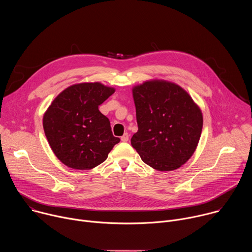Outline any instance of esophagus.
Returning a JSON list of instances; mask_svg holds the SVG:
<instances>
[{"label":"esophagus","mask_w":252,"mask_h":252,"mask_svg":"<svg viewBox=\"0 0 252 252\" xmlns=\"http://www.w3.org/2000/svg\"><path fill=\"white\" fill-rule=\"evenodd\" d=\"M128 133L127 132H126L122 137H121V139H122V141H124V142H126L127 140H128Z\"/></svg>","instance_id":"obj_1"}]
</instances>
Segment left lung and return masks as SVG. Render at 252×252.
Here are the masks:
<instances>
[{
	"label": "left lung",
	"mask_w": 252,
	"mask_h": 252,
	"mask_svg": "<svg viewBox=\"0 0 252 252\" xmlns=\"http://www.w3.org/2000/svg\"><path fill=\"white\" fill-rule=\"evenodd\" d=\"M132 95L138 126L132 148L157 170L181 167L200 138L203 119L197 104L183 88L158 80L134 87Z\"/></svg>",
	"instance_id": "left-lung-1"
}]
</instances>
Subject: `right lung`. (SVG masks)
<instances>
[{"label": "right lung", "mask_w": 252, "mask_h": 252, "mask_svg": "<svg viewBox=\"0 0 252 252\" xmlns=\"http://www.w3.org/2000/svg\"><path fill=\"white\" fill-rule=\"evenodd\" d=\"M115 93L100 83H83L63 91L44 115L45 134L56 157L74 169L103 162L120 138L98 105Z\"/></svg>", "instance_id": "right-lung-1"}]
</instances>
